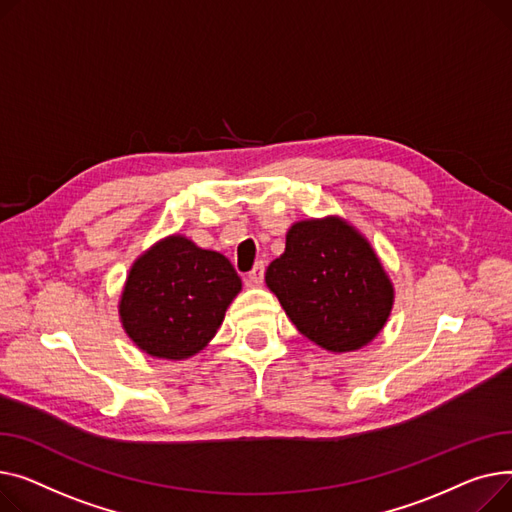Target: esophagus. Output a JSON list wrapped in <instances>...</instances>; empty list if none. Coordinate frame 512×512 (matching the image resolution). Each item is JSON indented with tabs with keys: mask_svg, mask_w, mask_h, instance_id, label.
Here are the masks:
<instances>
[{
	"mask_svg": "<svg viewBox=\"0 0 512 512\" xmlns=\"http://www.w3.org/2000/svg\"><path fill=\"white\" fill-rule=\"evenodd\" d=\"M262 279H264V262H256L254 268L248 273V281H250L252 285H260Z\"/></svg>",
	"mask_w": 512,
	"mask_h": 512,
	"instance_id": "34e87169",
	"label": "esophagus"
}]
</instances>
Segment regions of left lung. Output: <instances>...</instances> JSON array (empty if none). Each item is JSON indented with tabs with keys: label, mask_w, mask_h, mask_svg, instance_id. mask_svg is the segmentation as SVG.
Instances as JSON below:
<instances>
[{
	"label": "left lung",
	"mask_w": 512,
	"mask_h": 512,
	"mask_svg": "<svg viewBox=\"0 0 512 512\" xmlns=\"http://www.w3.org/2000/svg\"><path fill=\"white\" fill-rule=\"evenodd\" d=\"M264 279L299 333L328 351L368 345L393 308L378 256L341 219L295 223Z\"/></svg>",
	"instance_id": "obj_1"
}]
</instances>
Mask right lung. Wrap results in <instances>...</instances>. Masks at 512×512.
<instances>
[{
  "mask_svg": "<svg viewBox=\"0 0 512 512\" xmlns=\"http://www.w3.org/2000/svg\"><path fill=\"white\" fill-rule=\"evenodd\" d=\"M239 289L242 279L223 254L173 235L136 260L119 316L148 355L184 359L215 337Z\"/></svg>",
  "mask_w": 512,
  "mask_h": 512,
  "instance_id": "obj_1",
  "label": "right lung"
}]
</instances>
